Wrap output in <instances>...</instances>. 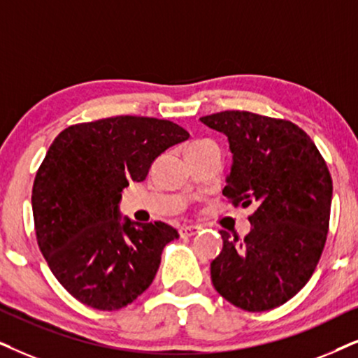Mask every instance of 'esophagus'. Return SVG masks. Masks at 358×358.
Wrapping results in <instances>:
<instances>
[{"mask_svg":"<svg viewBox=\"0 0 358 358\" xmlns=\"http://www.w3.org/2000/svg\"><path fill=\"white\" fill-rule=\"evenodd\" d=\"M198 231H200V226H193V224H183L182 228L178 229L180 236H182V238L193 236V234H196Z\"/></svg>","mask_w":358,"mask_h":358,"instance_id":"1","label":"esophagus"}]
</instances>
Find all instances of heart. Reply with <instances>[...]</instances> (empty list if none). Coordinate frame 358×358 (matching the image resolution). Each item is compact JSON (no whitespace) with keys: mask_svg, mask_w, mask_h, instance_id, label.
<instances>
[{"mask_svg":"<svg viewBox=\"0 0 358 358\" xmlns=\"http://www.w3.org/2000/svg\"><path fill=\"white\" fill-rule=\"evenodd\" d=\"M196 143H203V142H196ZM196 143H193V145H196Z\"/></svg>","mask_w":358,"mask_h":358,"instance_id":"b5f03b06","label":"heart"}]
</instances>
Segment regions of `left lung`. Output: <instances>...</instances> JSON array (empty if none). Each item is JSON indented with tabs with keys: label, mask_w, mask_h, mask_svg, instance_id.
<instances>
[{
	"label": "left lung",
	"mask_w": 358,
	"mask_h": 358,
	"mask_svg": "<svg viewBox=\"0 0 358 358\" xmlns=\"http://www.w3.org/2000/svg\"><path fill=\"white\" fill-rule=\"evenodd\" d=\"M203 124L228 137L233 153L224 196L256 203L250 233L221 229L223 250L211 261L213 286L248 312L292 299L310 279L327 239L332 178L317 147L289 120L224 110Z\"/></svg>",
	"instance_id": "obj_1"
}]
</instances>
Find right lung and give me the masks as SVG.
<instances>
[{"label": "right lung", "instance_id": "right-lung-1", "mask_svg": "<svg viewBox=\"0 0 358 358\" xmlns=\"http://www.w3.org/2000/svg\"><path fill=\"white\" fill-rule=\"evenodd\" d=\"M188 137L170 120L120 115L71 125L54 138L31 196L36 236L52 274L83 304L122 309L153 282L178 231L122 218V192Z\"/></svg>", "mask_w": 358, "mask_h": 358}]
</instances>
